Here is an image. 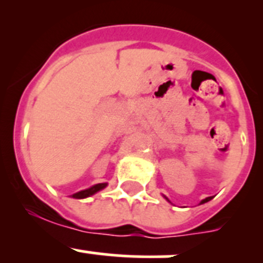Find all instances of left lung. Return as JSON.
Returning a JSON list of instances; mask_svg holds the SVG:
<instances>
[{"label": "left lung", "instance_id": "left-lung-1", "mask_svg": "<svg viewBox=\"0 0 263 263\" xmlns=\"http://www.w3.org/2000/svg\"><path fill=\"white\" fill-rule=\"evenodd\" d=\"M163 197L165 198V200L168 201V202H171V201L168 200V197H165V196H164V195H163ZM210 200H213V197H206L205 200H202V201H201V202H200V205H202V203H206V202H209V201H210Z\"/></svg>", "mask_w": 263, "mask_h": 263}]
</instances>
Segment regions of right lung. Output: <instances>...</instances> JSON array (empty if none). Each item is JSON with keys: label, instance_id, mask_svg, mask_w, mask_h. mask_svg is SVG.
<instances>
[{"label": "right lung", "instance_id": "add662e5", "mask_svg": "<svg viewBox=\"0 0 263 263\" xmlns=\"http://www.w3.org/2000/svg\"><path fill=\"white\" fill-rule=\"evenodd\" d=\"M108 185V183H98V184H94L91 185L90 188H86V190H82L80 192H76L72 195V198H78V200H82V198H86V197H90V196L95 195L97 192H99V191L104 190L105 187Z\"/></svg>", "mask_w": 263, "mask_h": 263}]
</instances>
